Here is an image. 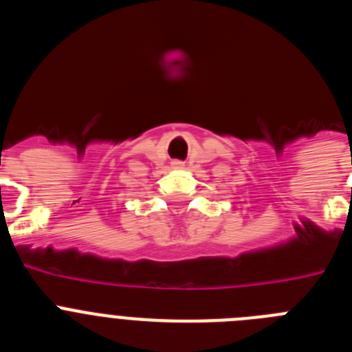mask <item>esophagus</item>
Wrapping results in <instances>:
<instances>
[{"label":"esophagus","mask_w":352,"mask_h":352,"mask_svg":"<svg viewBox=\"0 0 352 352\" xmlns=\"http://www.w3.org/2000/svg\"><path fill=\"white\" fill-rule=\"evenodd\" d=\"M174 167H182V164H179V162H176V164H174Z\"/></svg>","instance_id":"1"}]
</instances>
